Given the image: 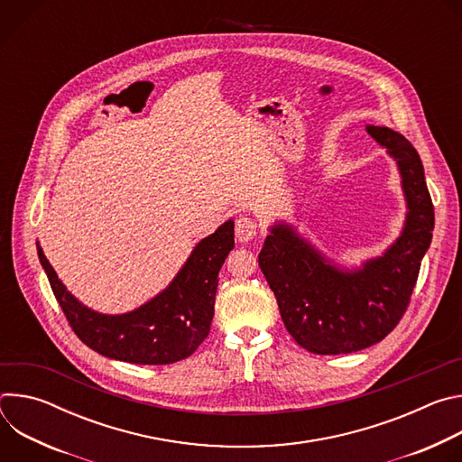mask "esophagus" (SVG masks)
I'll return each instance as SVG.
<instances>
[{"instance_id":"1","label":"esophagus","mask_w":462,"mask_h":462,"mask_svg":"<svg viewBox=\"0 0 462 462\" xmlns=\"http://www.w3.org/2000/svg\"><path fill=\"white\" fill-rule=\"evenodd\" d=\"M257 223L246 216H239L236 221V239L239 243H248L257 236Z\"/></svg>"}]
</instances>
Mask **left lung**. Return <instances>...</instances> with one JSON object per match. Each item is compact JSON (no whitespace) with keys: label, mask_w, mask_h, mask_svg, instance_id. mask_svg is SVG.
Here are the masks:
<instances>
[{"label":"left lung","mask_w":462,"mask_h":462,"mask_svg":"<svg viewBox=\"0 0 462 462\" xmlns=\"http://www.w3.org/2000/svg\"><path fill=\"white\" fill-rule=\"evenodd\" d=\"M397 161L408 201L402 236L362 271H338L289 225H274L259 252L289 335L309 353L347 355L383 340L402 319L431 243L433 203L417 150L397 131L367 125Z\"/></svg>","instance_id":"8db88e82"}]
</instances>
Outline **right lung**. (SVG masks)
<instances>
[{
  "instance_id": "1",
  "label": "right lung",
  "mask_w": 462,
  "mask_h": 462,
  "mask_svg": "<svg viewBox=\"0 0 462 462\" xmlns=\"http://www.w3.org/2000/svg\"><path fill=\"white\" fill-rule=\"evenodd\" d=\"M234 248V221L197 245L166 291L127 314H98L65 291L38 246L54 298L75 335L102 356L141 365L188 358L210 333L219 271Z\"/></svg>"
}]
</instances>
